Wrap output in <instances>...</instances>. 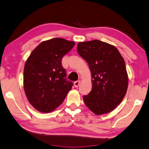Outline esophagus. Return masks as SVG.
Listing matches in <instances>:
<instances>
[{
    "label": "esophagus",
    "mask_w": 149,
    "mask_h": 149,
    "mask_svg": "<svg viewBox=\"0 0 149 149\" xmlns=\"http://www.w3.org/2000/svg\"><path fill=\"white\" fill-rule=\"evenodd\" d=\"M80 84V80H77V81L74 82V87L78 88V87H79V84Z\"/></svg>",
    "instance_id": "1"
}]
</instances>
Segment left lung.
I'll list each match as a JSON object with an SVG mask.
<instances>
[{"instance_id": "8db88e82", "label": "left lung", "mask_w": 149, "mask_h": 149, "mask_svg": "<svg viewBox=\"0 0 149 149\" xmlns=\"http://www.w3.org/2000/svg\"><path fill=\"white\" fill-rule=\"evenodd\" d=\"M77 51L92 77V90L83 97L85 105L96 115L110 113L123 100L128 86L124 58L115 46L98 40L80 42Z\"/></svg>"}]
</instances>
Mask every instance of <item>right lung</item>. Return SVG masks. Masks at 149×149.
<instances>
[{"mask_svg":"<svg viewBox=\"0 0 149 149\" xmlns=\"http://www.w3.org/2000/svg\"><path fill=\"white\" fill-rule=\"evenodd\" d=\"M75 45L55 38L42 42L31 52L23 70V88L29 102L40 113L54 111L63 102L72 83L67 81L61 59Z\"/></svg>","mask_w":149,"mask_h":149,"instance_id":"obj_1","label":"right lung"}]
</instances>
